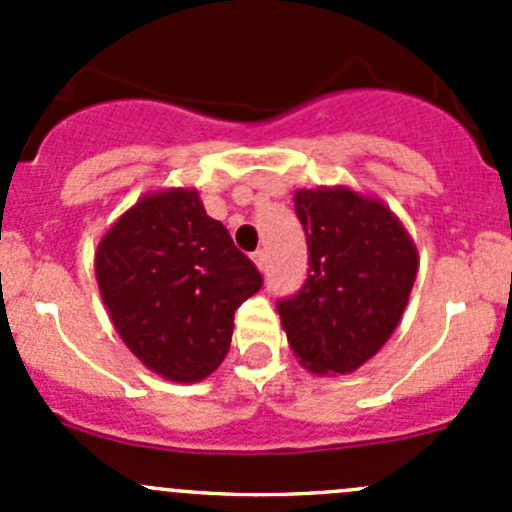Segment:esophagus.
Segmentation results:
<instances>
[{
  "mask_svg": "<svg viewBox=\"0 0 512 512\" xmlns=\"http://www.w3.org/2000/svg\"><path fill=\"white\" fill-rule=\"evenodd\" d=\"M252 262H255V265L260 267V270H265V262H267L265 250H255V252H252Z\"/></svg>",
  "mask_w": 512,
  "mask_h": 512,
  "instance_id": "esophagus-1",
  "label": "esophagus"
}]
</instances>
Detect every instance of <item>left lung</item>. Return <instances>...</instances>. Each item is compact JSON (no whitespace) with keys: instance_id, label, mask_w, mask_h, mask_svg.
<instances>
[{"instance_id":"obj_1","label":"left lung","mask_w":512,"mask_h":512,"mask_svg":"<svg viewBox=\"0 0 512 512\" xmlns=\"http://www.w3.org/2000/svg\"><path fill=\"white\" fill-rule=\"evenodd\" d=\"M307 235L304 285L277 302L292 352L309 371L349 374L394 334L418 255L396 215L349 188L297 190Z\"/></svg>"}]
</instances>
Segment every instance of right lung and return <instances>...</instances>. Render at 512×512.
<instances>
[{
	"label": "right lung",
	"mask_w": 512,
	"mask_h": 512,
	"mask_svg": "<svg viewBox=\"0 0 512 512\" xmlns=\"http://www.w3.org/2000/svg\"><path fill=\"white\" fill-rule=\"evenodd\" d=\"M103 304L126 347L170 381H200L225 359L232 317L262 287L255 262L195 190L138 200L96 252Z\"/></svg>",
	"instance_id": "add662e5"
}]
</instances>
